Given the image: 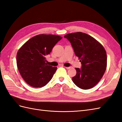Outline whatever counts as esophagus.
Listing matches in <instances>:
<instances>
[{"instance_id":"esophagus-1","label":"esophagus","mask_w":122,"mask_h":122,"mask_svg":"<svg viewBox=\"0 0 122 122\" xmlns=\"http://www.w3.org/2000/svg\"><path fill=\"white\" fill-rule=\"evenodd\" d=\"M66 67V69H70L71 68V67Z\"/></svg>"}]
</instances>
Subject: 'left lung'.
<instances>
[{
    "mask_svg": "<svg viewBox=\"0 0 122 122\" xmlns=\"http://www.w3.org/2000/svg\"><path fill=\"white\" fill-rule=\"evenodd\" d=\"M81 60V69L75 68L76 74L72 81L83 89L92 88L100 81L106 71L107 57L104 47L97 40L87 34L76 32L64 36Z\"/></svg>",
    "mask_w": 122,
    "mask_h": 122,
    "instance_id": "8db88e82",
    "label": "left lung"
}]
</instances>
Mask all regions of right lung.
I'll return each instance as SVG.
<instances>
[{"label":"right lung","instance_id":"add662e5","mask_svg":"<svg viewBox=\"0 0 122 122\" xmlns=\"http://www.w3.org/2000/svg\"><path fill=\"white\" fill-rule=\"evenodd\" d=\"M62 38L55 35L39 34L20 48L16 56L17 66L22 78L30 86L43 87L51 80L57 67L48 66L46 56Z\"/></svg>","mask_w":122,"mask_h":122}]
</instances>
